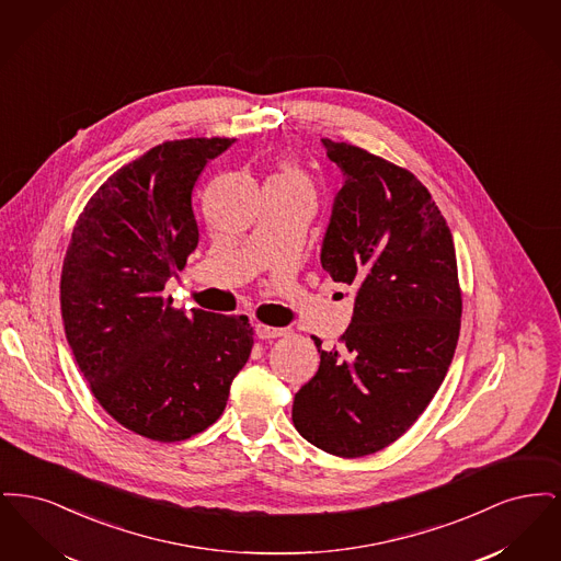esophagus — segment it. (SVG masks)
Segmentation results:
<instances>
[{
	"instance_id": "esophagus-1",
	"label": "esophagus",
	"mask_w": 561,
	"mask_h": 561,
	"mask_svg": "<svg viewBox=\"0 0 561 561\" xmlns=\"http://www.w3.org/2000/svg\"><path fill=\"white\" fill-rule=\"evenodd\" d=\"M254 330H256L259 339H279V336L288 334L286 328H273V325H267V323H256Z\"/></svg>"
}]
</instances>
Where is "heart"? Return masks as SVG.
<instances>
[{
	"instance_id": "obj_1",
	"label": "heart",
	"mask_w": 561,
	"mask_h": 561,
	"mask_svg": "<svg viewBox=\"0 0 561 561\" xmlns=\"http://www.w3.org/2000/svg\"><path fill=\"white\" fill-rule=\"evenodd\" d=\"M277 179H288V181H298V183H305V179L300 176V172H298V168L290 163V161H286V163H282V170L275 174Z\"/></svg>"
}]
</instances>
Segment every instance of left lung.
Instances as JSON below:
<instances>
[{
  "label": "left lung",
  "mask_w": 561,
  "mask_h": 561,
  "mask_svg": "<svg viewBox=\"0 0 561 561\" xmlns=\"http://www.w3.org/2000/svg\"><path fill=\"white\" fill-rule=\"evenodd\" d=\"M343 172L321 267L355 288L341 347L294 396L296 431L323 453L357 458L393 444L425 412L450 368L462 296L453 233L405 168L321 138Z\"/></svg>",
  "instance_id": "left-lung-1"
}]
</instances>
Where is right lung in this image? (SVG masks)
Wrapping results in <instances>:
<instances>
[{
  "mask_svg": "<svg viewBox=\"0 0 561 561\" xmlns=\"http://www.w3.org/2000/svg\"><path fill=\"white\" fill-rule=\"evenodd\" d=\"M236 138L168 140L122 165L80 214L60 273L65 334L92 396L134 433L183 442L216 423L245 366V316L163 296L199 231L191 193Z\"/></svg>",
  "mask_w": 561,
  "mask_h": 561,
  "instance_id": "obj_1",
  "label": "right lung"
}]
</instances>
